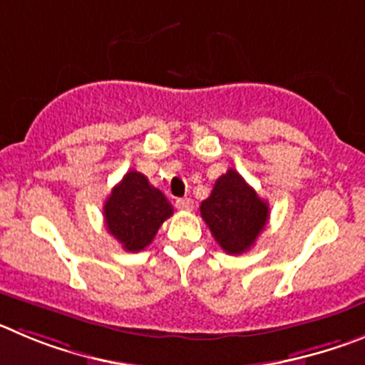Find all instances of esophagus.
Masks as SVG:
<instances>
[{
  "label": "esophagus",
  "mask_w": 365,
  "mask_h": 365,
  "mask_svg": "<svg viewBox=\"0 0 365 365\" xmlns=\"http://www.w3.org/2000/svg\"><path fill=\"white\" fill-rule=\"evenodd\" d=\"M176 207L182 209V211H192V207H195V202L190 198H178L176 200Z\"/></svg>",
  "instance_id": "1"
}]
</instances>
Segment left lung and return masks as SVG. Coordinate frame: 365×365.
<instances>
[{
    "mask_svg": "<svg viewBox=\"0 0 365 365\" xmlns=\"http://www.w3.org/2000/svg\"><path fill=\"white\" fill-rule=\"evenodd\" d=\"M200 212L227 255L249 251L269 220L267 202L235 169L216 180L211 196L200 205Z\"/></svg>",
    "mask_w": 365,
    "mask_h": 365,
    "instance_id": "8db88e82",
    "label": "left lung"
}]
</instances>
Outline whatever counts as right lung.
<instances>
[{
    "instance_id": "add662e5",
    "label": "right lung",
    "mask_w": 365,
    "mask_h": 365,
    "mask_svg": "<svg viewBox=\"0 0 365 365\" xmlns=\"http://www.w3.org/2000/svg\"><path fill=\"white\" fill-rule=\"evenodd\" d=\"M103 216L107 231L125 251H143L169 216L173 205L162 190L153 187L138 170H129L105 200Z\"/></svg>"
}]
</instances>
